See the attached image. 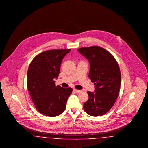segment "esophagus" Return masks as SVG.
Wrapping results in <instances>:
<instances>
[{
    "label": "esophagus",
    "instance_id": "obj_1",
    "mask_svg": "<svg viewBox=\"0 0 148 148\" xmlns=\"http://www.w3.org/2000/svg\"><path fill=\"white\" fill-rule=\"evenodd\" d=\"M73 91L75 92H76V93H79V92H82V90H77V89H74L73 90Z\"/></svg>",
    "mask_w": 148,
    "mask_h": 148
}]
</instances>
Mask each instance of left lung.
<instances>
[{
  "mask_svg": "<svg viewBox=\"0 0 148 148\" xmlns=\"http://www.w3.org/2000/svg\"><path fill=\"white\" fill-rule=\"evenodd\" d=\"M77 51L89 62L88 76L95 85V92H88L89 99L84 104V110L92 116L103 115L110 110L119 95V65L113 55L101 47H84Z\"/></svg>",
  "mask_w": 148,
  "mask_h": 148,
  "instance_id": "1",
  "label": "left lung"
}]
</instances>
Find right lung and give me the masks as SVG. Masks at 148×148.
<instances>
[{
	"mask_svg": "<svg viewBox=\"0 0 148 148\" xmlns=\"http://www.w3.org/2000/svg\"><path fill=\"white\" fill-rule=\"evenodd\" d=\"M71 49L47 50L37 55L30 64L27 86L30 97L39 113L50 117L60 115L65 109L71 88L56 86L64 57Z\"/></svg>",
	"mask_w": 148,
	"mask_h": 148,
	"instance_id": "add662e5",
	"label": "right lung"
}]
</instances>
